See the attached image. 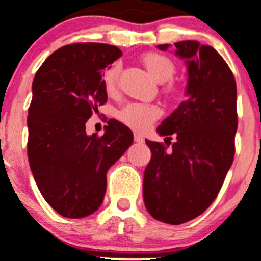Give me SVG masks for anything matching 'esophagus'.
<instances>
[{
    "label": "esophagus",
    "instance_id": "34e87169",
    "mask_svg": "<svg viewBox=\"0 0 261 261\" xmlns=\"http://www.w3.org/2000/svg\"><path fill=\"white\" fill-rule=\"evenodd\" d=\"M134 141L137 142V143H143V142H145V138L139 134H134Z\"/></svg>",
    "mask_w": 261,
    "mask_h": 261
}]
</instances>
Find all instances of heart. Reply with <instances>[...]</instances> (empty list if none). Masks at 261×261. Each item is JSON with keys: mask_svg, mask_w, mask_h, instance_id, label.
<instances>
[{"mask_svg": "<svg viewBox=\"0 0 261 261\" xmlns=\"http://www.w3.org/2000/svg\"><path fill=\"white\" fill-rule=\"evenodd\" d=\"M142 63L149 71L150 75L160 83H165L173 79L177 72L174 61L170 57L161 54H146L142 57ZM118 77H119V65L114 64L106 69L103 73V86L110 95L115 94L118 90ZM165 92L169 95H175L178 92V87L174 83H167L165 87ZM162 115V111L156 105H147V103H128L123 106L118 111V119L134 131L149 130L151 124Z\"/></svg>", "mask_w": 261, "mask_h": 261, "instance_id": "obj_1", "label": "heart"}]
</instances>
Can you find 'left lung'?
Listing matches in <instances>:
<instances>
[{
	"label": "left lung",
	"mask_w": 261,
	"mask_h": 261,
	"mask_svg": "<svg viewBox=\"0 0 261 261\" xmlns=\"http://www.w3.org/2000/svg\"><path fill=\"white\" fill-rule=\"evenodd\" d=\"M174 45L175 55L188 64V97L156 128L167 137V145L146 141L151 161L143 177V200L154 219L179 225L211 206L233 162L237 88L215 48L193 40ZM171 135L177 138L174 144Z\"/></svg>",
	"instance_id": "left-lung-1"
}]
</instances>
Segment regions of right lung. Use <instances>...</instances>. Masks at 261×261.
I'll return each instance as SVG.
<instances>
[{
  "label": "right lung",
  "mask_w": 261,
  "mask_h": 261,
  "mask_svg": "<svg viewBox=\"0 0 261 261\" xmlns=\"http://www.w3.org/2000/svg\"><path fill=\"white\" fill-rule=\"evenodd\" d=\"M122 56L101 42H75L50 55L36 73L28 109V160L45 201L63 217L82 219L103 202L107 170L134 141L110 119L103 135L86 122L107 101L103 69Z\"/></svg>",
  "instance_id": "right-lung-1"
}]
</instances>
